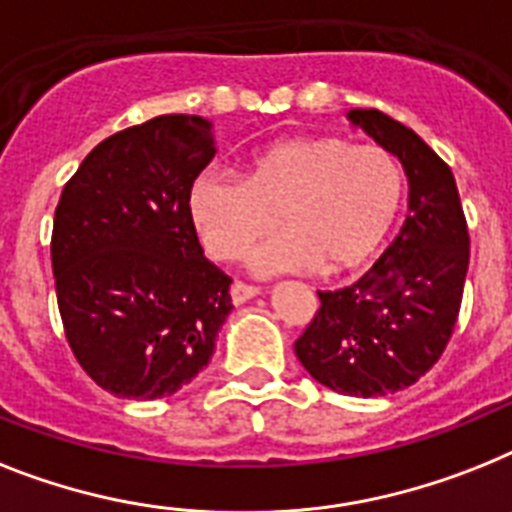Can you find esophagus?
<instances>
[{"instance_id": "1", "label": "esophagus", "mask_w": 512, "mask_h": 512, "mask_svg": "<svg viewBox=\"0 0 512 512\" xmlns=\"http://www.w3.org/2000/svg\"><path fill=\"white\" fill-rule=\"evenodd\" d=\"M256 295H259V287L256 285H246V282H240V280H235L230 285V298L235 306L251 301V298H256Z\"/></svg>"}]
</instances>
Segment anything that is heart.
<instances>
[{
	"mask_svg": "<svg viewBox=\"0 0 512 512\" xmlns=\"http://www.w3.org/2000/svg\"><path fill=\"white\" fill-rule=\"evenodd\" d=\"M403 167L382 146L335 135L282 138L248 159L243 177L204 170L188 188V219L214 261H235L251 240L282 225L248 256L261 277L322 269L356 272L398 222Z\"/></svg>",
	"mask_w": 512,
	"mask_h": 512,
	"instance_id": "obj_1",
	"label": "heart"
}]
</instances>
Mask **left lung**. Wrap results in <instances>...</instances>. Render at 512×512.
Returning <instances> with one entry per match:
<instances>
[{
    "label": "left lung",
    "mask_w": 512,
    "mask_h": 512,
    "mask_svg": "<svg viewBox=\"0 0 512 512\" xmlns=\"http://www.w3.org/2000/svg\"><path fill=\"white\" fill-rule=\"evenodd\" d=\"M348 117L400 159L411 214L361 280L319 290L322 306L295 340V356L329 390L379 398L411 387L445 353L463 301L471 240L450 167L379 109H350Z\"/></svg>",
    "instance_id": "8db88e82"
}]
</instances>
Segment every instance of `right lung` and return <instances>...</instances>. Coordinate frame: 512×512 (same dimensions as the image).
Listing matches in <instances>:
<instances>
[{"label":"right lung","mask_w":512,"mask_h":512,"mask_svg":"<svg viewBox=\"0 0 512 512\" xmlns=\"http://www.w3.org/2000/svg\"><path fill=\"white\" fill-rule=\"evenodd\" d=\"M211 156L209 122L162 114L104 138L62 188L52 230L59 316L80 369L117 398L183 390L232 311V280L188 219V188Z\"/></svg>","instance_id":"1"}]
</instances>
